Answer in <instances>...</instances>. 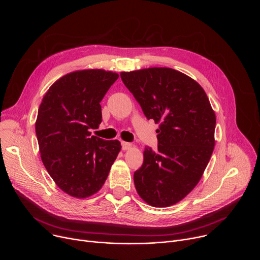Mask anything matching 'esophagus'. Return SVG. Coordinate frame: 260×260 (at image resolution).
<instances>
[{
  "label": "esophagus",
  "instance_id": "1",
  "mask_svg": "<svg viewBox=\"0 0 260 260\" xmlns=\"http://www.w3.org/2000/svg\"><path fill=\"white\" fill-rule=\"evenodd\" d=\"M121 146H122V150H127L133 146L132 143H127V142H121Z\"/></svg>",
  "mask_w": 260,
  "mask_h": 260
}]
</instances>
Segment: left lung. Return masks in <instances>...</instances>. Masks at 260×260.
<instances>
[{"label":"left lung","instance_id":"obj_1","mask_svg":"<svg viewBox=\"0 0 260 260\" xmlns=\"http://www.w3.org/2000/svg\"><path fill=\"white\" fill-rule=\"evenodd\" d=\"M120 77L146 118L159 123L157 150L146 147L134 174L137 192L148 205L170 207L196 187L208 166L215 113L203 87L174 69L122 72Z\"/></svg>","mask_w":260,"mask_h":260}]
</instances>
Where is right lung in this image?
<instances>
[{
    "mask_svg": "<svg viewBox=\"0 0 260 260\" xmlns=\"http://www.w3.org/2000/svg\"><path fill=\"white\" fill-rule=\"evenodd\" d=\"M119 75L104 70L72 72L55 81L38 110L41 159L57 186L84 199L104 185L121 145L91 136L102 122L101 101Z\"/></svg>",
    "mask_w": 260,
    "mask_h": 260,
    "instance_id": "obj_1",
    "label": "right lung"
}]
</instances>
